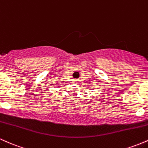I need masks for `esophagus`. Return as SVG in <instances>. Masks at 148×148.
Wrapping results in <instances>:
<instances>
[{"label": "esophagus", "instance_id": "34e87169", "mask_svg": "<svg viewBox=\"0 0 148 148\" xmlns=\"http://www.w3.org/2000/svg\"><path fill=\"white\" fill-rule=\"evenodd\" d=\"M75 81H76V80H75Z\"/></svg>", "mask_w": 148, "mask_h": 148}]
</instances>
